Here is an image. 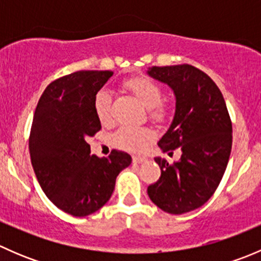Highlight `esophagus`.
<instances>
[{"mask_svg": "<svg viewBox=\"0 0 261 261\" xmlns=\"http://www.w3.org/2000/svg\"><path fill=\"white\" fill-rule=\"evenodd\" d=\"M146 158L145 156H139V155H135V156H133V162L134 163H143L145 162Z\"/></svg>", "mask_w": 261, "mask_h": 261, "instance_id": "obj_1", "label": "esophagus"}]
</instances>
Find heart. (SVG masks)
<instances>
[{
	"mask_svg": "<svg viewBox=\"0 0 261 261\" xmlns=\"http://www.w3.org/2000/svg\"><path fill=\"white\" fill-rule=\"evenodd\" d=\"M126 89L135 94L141 103L147 107V115L151 121L156 123H165L172 116V105L167 99H163V89L159 83L146 75H136L123 81ZM112 102L114 97L109 89H99L94 94V114L102 125H110L114 120L112 116ZM155 138L151 128L145 126L123 125L115 131L111 136L115 146L133 152H140Z\"/></svg>",
	"mask_w": 261,
	"mask_h": 261,
	"instance_id": "heart-1",
	"label": "heart"
}]
</instances>
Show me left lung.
I'll return each instance as SVG.
<instances>
[{"label":"left lung","mask_w":261,"mask_h":261,"mask_svg":"<svg viewBox=\"0 0 261 261\" xmlns=\"http://www.w3.org/2000/svg\"><path fill=\"white\" fill-rule=\"evenodd\" d=\"M177 98L175 116L160 139L164 151L181 150L178 162L155 158L162 174L147 187L150 199L163 211L181 215L203 206L223 177L232 146V122L220 88L191 64L152 67Z\"/></svg>","instance_id":"left-lung-1"}]
</instances>
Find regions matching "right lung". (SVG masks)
<instances>
[{
	"label": "right lung",
	"mask_w": 261,
	"mask_h": 261,
	"mask_svg": "<svg viewBox=\"0 0 261 261\" xmlns=\"http://www.w3.org/2000/svg\"><path fill=\"white\" fill-rule=\"evenodd\" d=\"M111 70H78L58 78L41 94L29 138L31 164L44 193L58 208L84 217L109 202L118 173L131 164L125 151L89 155V136L101 130L94 94Z\"/></svg>",
	"instance_id": "right-lung-1"
}]
</instances>
